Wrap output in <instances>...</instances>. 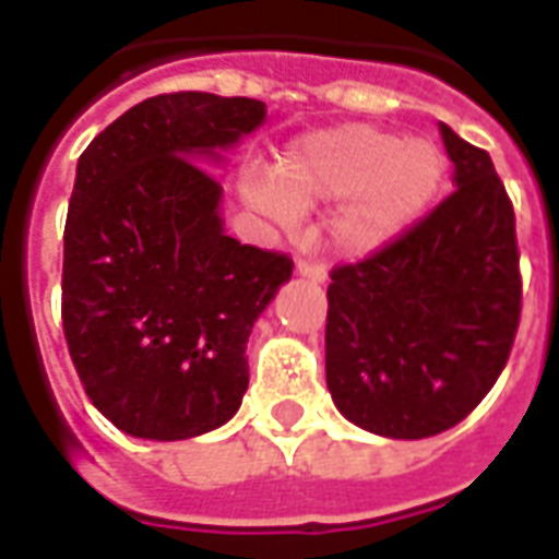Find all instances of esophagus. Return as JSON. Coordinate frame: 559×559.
<instances>
[{
  "mask_svg": "<svg viewBox=\"0 0 559 559\" xmlns=\"http://www.w3.org/2000/svg\"><path fill=\"white\" fill-rule=\"evenodd\" d=\"M296 272H299L301 278L313 281V284H322V281L329 278L325 263H320V260H299V263H296Z\"/></svg>",
  "mask_w": 559,
  "mask_h": 559,
  "instance_id": "1",
  "label": "esophagus"
}]
</instances>
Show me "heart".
I'll use <instances>...</instances> for the list:
<instances>
[{
  "mask_svg": "<svg viewBox=\"0 0 559 559\" xmlns=\"http://www.w3.org/2000/svg\"><path fill=\"white\" fill-rule=\"evenodd\" d=\"M448 163L432 142H406L396 132L346 123L301 139L278 177L246 175L242 189L260 213L293 225L299 210L349 201L334 216V242L367 254L400 237L424 216L444 183Z\"/></svg>",
  "mask_w": 559,
  "mask_h": 559,
  "instance_id": "b5f03b06",
  "label": "heart"
}]
</instances>
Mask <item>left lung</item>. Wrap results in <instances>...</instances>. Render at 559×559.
I'll list each match as a JSON object with an SVG mask.
<instances>
[{
    "instance_id": "left-lung-1",
    "label": "left lung",
    "mask_w": 559,
    "mask_h": 559,
    "mask_svg": "<svg viewBox=\"0 0 559 559\" xmlns=\"http://www.w3.org/2000/svg\"><path fill=\"white\" fill-rule=\"evenodd\" d=\"M456 192L373 254L332 269L325 382L355 427L429 438L474 412L522 320L515 213L483 147L441 123Z\"/></svg>"
}]
</instances>
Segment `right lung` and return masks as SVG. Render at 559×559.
Masks as SVG:
<instances>
[{"instance_id": "1", "label": "right lung", "mask_w": 559, "mask_h": 559, "mask_svg": "<svg viewBox=\"0 0 559 559\" xmlns=\"http://www.w3.org/2000/svg\"><path fill=\"white\" fill-rule=\"evenodd\" d=\"M251 97H147L85 147L64 225L61 325L85 394L127 436L177 441L237 415L251 325L290 281L218 218L198 156L260 127Z\"/></svg>"}]
</instances>
